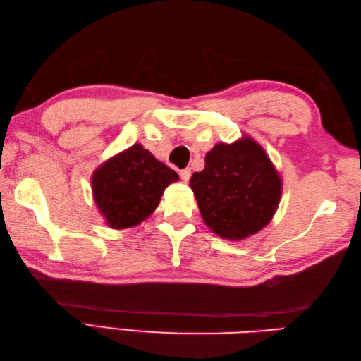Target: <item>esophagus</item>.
I'll list each match as a JSON object with an SVG mask.
<instances>
[{"label":"esophagus","instance_id":"obj_1","mask_svg":"<svg viewBox=\"0 0 361 361\" xmlns=\"http://www.w3.org/2000/svg\"><path fill=\"white\" fill-rule=\"evenodd\" d=\"M180 176H181L183 181L188 183L189 178H190V169H183V171H180Z\"/></svg>","mask_w":361,"mask_h":361}]
</instances>
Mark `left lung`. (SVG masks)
<instances>
[{
	"label": "left lung",
	"instance_id": "left-lung-1",
	"mask_svg": "<svg viewBox=\"0 0 361 361\" xmlns=\"http://www.w3.org/2000/svg\"><path fill=\"white\" fill-rule=\"evenodd\" d=\"M195 172L194 190L204 225L226 240H245L264 229L281 202L282 176L265 149L250 135L219 142Z\"/></svg>",
	"mask_w": 361,
	"mask_h": 361
}]
</instances>
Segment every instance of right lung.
<instances>
[{"mask_svg":"<svg viewBox=\"0 0 361 361\" xmlns=\"http://www.w3.org/2000/svg\"><path fill=\"white\" fill-rule=\"evenodd\" d=\"M178 180V173L137 142L96 167L91 190L105 224L111 229H127L147 220L164 189Z\"/></svg>","mask_w":361,"mask_h":361,"instance_id":"right-lung-1","label":"right lung"}]
</instances>
